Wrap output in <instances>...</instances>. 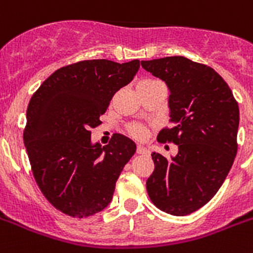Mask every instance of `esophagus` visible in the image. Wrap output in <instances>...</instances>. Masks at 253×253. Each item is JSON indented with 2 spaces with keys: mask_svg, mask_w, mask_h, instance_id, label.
Masks as SVG:
<instances>
[{
  "mask_svg": "<svg viewBox=\"0 0 253 253\" xmlns=\"http://www.w3.org/2000/svg\"><path fill=\"white\" fill-rule=\"evenodd\" d=\"M136 152L139 153V155H149V149L145 147H143V145H137Z\"/></svg>",
  "mask_w": 253,
  "mask_h": 253,
  "instance_id": "esophagus-1",
  "label": "esophagus"
}]
</instances>
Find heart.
Instances as JSON below:
<instances>
[{"instance_id": "heart-1", "label": "heart", "mask_w": 253, "mask_h": 253, "mask_svg": "<svg viewBox=\"0 0 253 253\" xmlns=\"http://www.w3.org/2000/svg\"><path fill=\"white\" fill-rule=\"evenodd\" d=\"M159 82H155V80H144V82H141L139 84V87H145V85H153V84H157ZM128 132L132 137L135 139H144L145 135H147V130H145L144 127L140 126V125H132L128 128Z\"/></svg>"}]
</instances>
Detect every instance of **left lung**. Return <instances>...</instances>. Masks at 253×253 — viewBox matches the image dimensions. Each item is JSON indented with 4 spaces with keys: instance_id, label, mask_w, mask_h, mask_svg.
<instances>
[{
    "instance_id": "obj_1",
    "label": "left lung",
    "mask_w": 253,
    "mask_h": 253,
    "mask_svg": "<svg viewBox=\"0 0 253 253\" xmlns=\"http://www.w3.org/2000/svg\"><path fill=\"white\" fill-rule=\"evenodd\" d=\"M141 67L170 91V122L157 140L178 145L170 160L153 152L147 180L152 203L162 212L187 215L204 207L226 179L237 156L239 108L227 83L212 67L186 57L141 61Z\"/></svg>"
}]
</instances>
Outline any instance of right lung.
Instances as JSON below:
<instances>
[{"instance_id":"right-lung-1","label":"right lung","mask_w":253,"mask_h":253,"mask_svg":"<svg viewBox=\"0 0 253 253\" xmlns=\"http://www.w3.org/2000/svg\"><path fill=\"white\" fill-rule=\"evenodd\" d=\"M139 67V59L73 63L54 71L31 97L23 132L27 155L41 192L65 214L89 217L112 201L136 144L121 133L108 145L93 144L91 128Z\"/></svg>"}]
</instances>
